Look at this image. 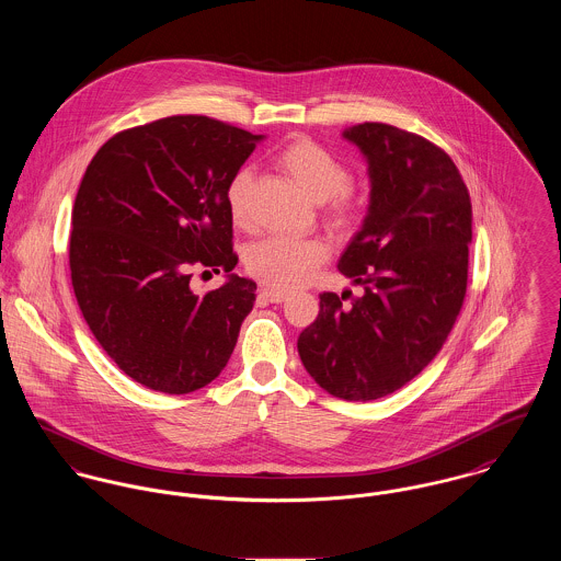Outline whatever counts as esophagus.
Here are the masks:
<instances>
[{"label": "esophagus", "instance_id": "34e87169", "mask_svg": "<svg viewBox=\"0 0 561 561\" xmlns=\"http://www.w3.org/2000/svg\"><path fill=\"white\" fill-rule=\"evenodd\" d=\"M286 297L288 295L284 290H275V288H266V286L260 290V301H264V304H282Z\"/></svg>", "mask_w": 561, "mask_h": 561}]
</instances>
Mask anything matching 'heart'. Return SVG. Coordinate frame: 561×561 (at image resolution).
<instances>
[{
  "label": "heart",
  "mask_w": 561,
  "mask_h": 561,
  "mask_svg": "<svg viewBox=\"0 0 561 561\" xmlns=\"http://www.w3.org/2000/svg\"><path fill=\"white\" fill-rule=\"evenodd\" d=\"M279 168L313 199L322 202V217L335 230H351L364 213V202L348 188V168L324 146L311 139H295L277 154ZM250 170L234 172L226 187V204L232 221L245 226L250 219ZM327 245L318 239L271 237L248 253V268L268 286L288 290L306 284L327 260Z\"/></svg>",
  "instance_id": "1"
}]
</instances>
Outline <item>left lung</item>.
<instances>
[{
    "instance_id": "1",
    "label": "left lung",
    "mask_w": 561,
    "mask_h": 561,
    "mask_svg": "<svg viewBox=\"0 0 561 561\" xmlns=\"http://www.w3.org/2000/svg\"><path fill=\"white\" fill-rule=\"evenodd\" d=\"M368 161L370 206L337 268L364 295H320L297 340L311 378L348 402L378 400L443 348L467 293L471 197L445 150L382 123L351 126Z\"/></svg>"
}]
</instances>
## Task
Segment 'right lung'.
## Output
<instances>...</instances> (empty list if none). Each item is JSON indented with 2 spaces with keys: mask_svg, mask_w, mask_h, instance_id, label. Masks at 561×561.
Masks as SVG:
<instances>
[{
  "mask_svg": "<svg viewBox=\"0 0 561 561\" xmlns=\"http://www.w3.org/2000/svg\"><path fill=\"white\" fill-rule=\"evenodd\" d=\"M262 135L206 116L116 133L90 161L72 206L70 279L90 331L133 380L188 393L226 368L255 282L230 273L226 187ZM229 282L197 298L190 268Z\"/></svg>",
  "mask_w": 561,
  "mask_h": 561,
  "instance_id": "right-lung-1",
  "label": "right lung"
}]
</instances>
